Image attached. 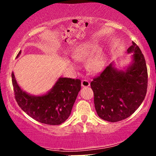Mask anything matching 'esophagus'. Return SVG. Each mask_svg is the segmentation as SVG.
Returning a JSON list of instances; mask_svg holds the SVG:
<instances>
[{"label":"esophagus","mask_w":156,"mask_h":156,"mask_svg":"<svg viewBox=\"0 0 156 156\" xmlns=\"http://www.w3.org/2000/svg\"><path fill=\"white\" fill-rule=\"evenodd\" d=\"M81 86L83 87H87L90 86V83L88 80H83L81 81Z\"/></svg>","instance_id":"1"}]
</instances>
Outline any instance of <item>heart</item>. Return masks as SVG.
<instances>
[{
	"mask_svg": "<svg viewBox=\"0 0 156 156\" xmlns=\"http://www.w3.org/2000/svg\"><path fill=\"white\" fill-rule=\"evenodd\" d=\"M101 50L98 44L94 43L84 44L78 46L73 53V57L77 61H87L88 62V67L94 73H99L103 69L105 65V59L101 53H98ZM96 53V55L95 53ZM95 54L96 55H94ZM72 64L75 65L74 63Z\"/></svg>",
	"mask_w": 156,
	"mask_h": 156,
	"instance_id": "obj_1",
	"label": "heart"
}]
</instances>
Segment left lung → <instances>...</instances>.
Wrapping results in <instances>:
<instances>
[{"mask_svg": "<svg viewBox=\"0 0 156 156\" xmlns=\"http://www.w3.org/2000/svg\"><path fill=\"white\" fill-rule=\"evenodd\" d=\"M127 51L133 53V62L125 71L117 69L112 63L90 83L97 114L111 122L129 117L147 93L148 76L144 55L134 42Z\"/></svg>", "mask_w": 156, "mask_h": 156, "instance_id": "obj_1", "label": "left lung"}]
</instances>
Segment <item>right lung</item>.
Segmentation results:
<instances>
[{
  "label": "right lung",
  "mask_w": 156,
  "mask_h": 156,
  "mask_svg": "<svg viewBox=\"0 0 156 156\" xmlns=\"http://www.w3.org/2000/svg\"><path fill=\"white\" fill-rule=\"evenodd\" d=\"M20 53V51L17 57ZM12 80L15 100L21 109L35 120L51 125H60L67 120L81 87L80 79L59 78L47 94L34 96L21 89L14 73Z\"/></svg>",
  "instance_id": "1"
}]
</instances>
